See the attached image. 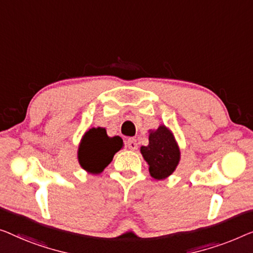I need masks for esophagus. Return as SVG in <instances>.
I'll use <instances>...</instances> for the list:
<instances>
[{"mask_svg":"<svg viewBox=\"0 0 253 253\" xmlns=\"http://www.w3.org/2000/svg\"><path fill=\"white\" fill-rule=\"evenodd\" d=\"M127 146H128V149L131 151L137 150V141L135 138H128Z\"/></svg>","mask_w":253,"mask_h":253,"instance_id":"esophagus-1","label":"esophagus"}]
</instances>
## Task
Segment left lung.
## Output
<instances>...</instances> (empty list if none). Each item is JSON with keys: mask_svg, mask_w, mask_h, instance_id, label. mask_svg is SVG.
<instances>
[{"mask_svg": "<svg viewBox=\"0 0 253 253\" xmlns=\"http://www.w3.org/2000/svg\"><path fill=\"white\" fill-rule=\"evenodd\" d=\"M141 153L149 165L151 176L156 179H164L170 176L179 163L180 152L174 135L166 126H159L151 131L149 145L142 146Z\"/></svg>", "mask_w": 253, "mask_h": 253, "instance_id": "8db88e82", "label": "left lung"}]
</instances>
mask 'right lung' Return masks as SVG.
<instances>
[{
  "label": "right lung",
  "mask_w": 253,
  "mask_h": 253,
  "mask_svg": "<svg viewBox=\"0 0 253 253\" xmlns=\"http://www.w3.org/2000/svg\"><path fill=\"white\" fill-rule=\"evenodd\" d=\"M123 145L122 137H109L104 128H92L86 131L79 145V164L90 174H100Z\"/></svg>",
  "instance_id": "add662e5"
}]
</instances>
